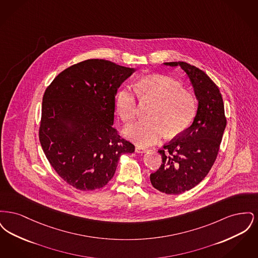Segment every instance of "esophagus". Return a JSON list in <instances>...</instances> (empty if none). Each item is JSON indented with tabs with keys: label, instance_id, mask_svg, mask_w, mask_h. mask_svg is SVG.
<instances>
[{
	"label": "esophagus",
	"instance_id": "34e87169",
	"mask_svg": "<svg viewBox=\"0 0 258 258\" xmlns=\"http://www.w3.org/2000/svg\"><path fill=\"white\" fill-rule=\"evenodd\" d=\"M135 152H136L137 154H143V153H147L148 149L140 147V146H136V147H135Z\"/></svg>",
	"mask_w": 258,
	"mask_h": 258
}]
</instances>
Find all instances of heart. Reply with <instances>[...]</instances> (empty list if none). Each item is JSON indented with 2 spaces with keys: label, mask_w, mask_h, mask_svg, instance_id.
Segmentation results:
<instances>
[{
  "label": "heart",
  "mask_w": 258,
  "mask_h": 258,
  "mask_svg": "<svg viewBox=\"0 0 258 258\" xmlns=\"http://www.w3.org/2000/svg\"><path fill=\"white\" fill-rule=\"evenodd\" d=\"M140 100L150 101L154 106L150 111L151 120L127 125L123 135L139 146L157 143L165 132L169 136L180 135L191 123L197 103L194 96L180 84L163 75L143 78L135 87ZM117 112L124 123L133 122L137 114V100L130 89L119 92L116 99Z\"/></svg>",
  "instance_id": "b5f03b06"
}]
</instances>
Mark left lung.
I'll return each instance as SVG.
<instances>
[{
  "label": "left lung",
  "instance_id": "1",
  "mask_svg": "<svg viewBox=\"0 0 258 258\" xmlns=\"http://www.w3.org/2000/svg\"><path fill=\"white\" fill-rule=\"evenodd\" d=\"M180 67L194 88L198 105L190 126L159 153L162 163L150 175L153 186L166 195L191 189L208 174L217 159L226 126L221 92L203 71L184 61L163 62Z\"/></svg>",
  "mask_w": 258,
  "mask_h": 258
}]
</instances>
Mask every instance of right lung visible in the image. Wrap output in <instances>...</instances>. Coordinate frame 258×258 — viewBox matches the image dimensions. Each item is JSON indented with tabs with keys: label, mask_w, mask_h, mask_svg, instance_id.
<instances>
[{
	"label": "right lung",
	"mask_w": 258,
	"mask_h": 258,
	"mask_svg": "<svg viewBox=\"0 0 258 258\" xmlns=\"http://www.w3.org/2000/svg\"><path fill=\"white\" fill-rule=\"evenodd\" d=\"M135 72L91 59L58 74L42 98L39 141L54 170L80 190L107 184L123 154L135 146L112 126L115 96Z\"/></svg>",
	"instance_id": "add662e5"
}]
</instances>
